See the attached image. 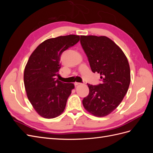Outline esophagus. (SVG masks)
Wrapping results in <instances>:
<instances>
[{
  "instance_id": "34e87169",
  "label": "esophagus",
  "mask_w": 153,
  "mask_h": 153,
  "mask_svg": "<svg viewBox=\"0 0 153 153\" xmlns=\"http://www.w3.org/2000/svg\"><path fill=\"white\" fill-rule=\"evenodd\" d=\"M75 84V86H77V85H80L81 84H80V83H78V82H75V84Z\"/></svg>"
}]
</instances>
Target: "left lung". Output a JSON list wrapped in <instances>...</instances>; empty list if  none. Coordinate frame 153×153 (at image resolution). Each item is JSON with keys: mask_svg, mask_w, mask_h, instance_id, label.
<instances>
[{"mask_svg": "<svg viewBox=\"0 0 153 153\" xmlns=\"http://www.w3.org/2000/svg\"><path fill=\"white\" fill-rule=\"evenodd\" d=\"M80 43L93 73L102 83L87 84L89 94L82 100L84 108L96 117L110 114L121 103L130 84V68L119 46L106 36H81Z\"/></svg>", "mask_w": 153, "mask_h": 153, "instance_id": "left-lung-1", "label": "left lung"}]
</instances>
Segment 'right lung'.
Masks as SVG:
<instances>
[{
    "label": "right lung",
    "instance_id": "obj_1",
    "mask_svg": "<svg viewBox=\"0 0 153 153\" xmlns=\"http://www.w3.org/2000/svg\"><path fill=\"white\" fill-rule=\"evenodd\" d=\"M79 40L80 36L73 34L48 39L29 57L24 70V85L27 98L40 116L53 119L65 109L75 85L56 80L55 76L61 67L62 53Z\"/></svg>",
    "mask_w": 153,
    "mask_h": 153
}]
</instances>
